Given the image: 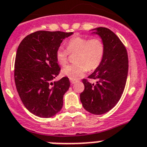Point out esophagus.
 <instances>
[{
  "instance_id": "obj_1",
  "label": "esophagus",
  "mask_w": 147,
  "mask_h": 147,
  "mask_svg": "<svg viewBox=\"0 0 147 147\" xmlns=\"http://www.w3.org/2000/svg\"><path fill=\"white\" fill-rule=\"evenodd\" d=\"M75 82H76V80H70V83H72V84H74Z\"/></svg>"
}]
</instances>
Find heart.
<instances>
[{
    "label": "heart",
    "mask_w": 147,
    "mask_h": 147,
    "mask_svg": "<svg viewBox=\"0 0 147 147\" xmlns=\"http://www.w3.org/2000/svg\"><path fill=\"white\" fill-rule=\"evenodd\" d=\"M67 49L59 46L56 51V59L59 64L64 66L69 60V53L75 54L76 63L65 67L61 71L64 76L76 80L83 76L88 70L97 69L105 57V47L99 38L75 36L67 42Z\"/></svg>",
    "instance_id": "obj_1"
}]
</instances>
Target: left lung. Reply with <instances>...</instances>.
Returning <instances> with one entry per match:
<instances>
[{"mask_svg": "<svg viewBox=\"0 0 147 147\" xmlns=\"http://www.w3.org/2000/svg\"><path fill=\"white\" fill-rule=\"evenodd\" d=\"M92 33L99 35L105 47L101 65L88 78L96 80L90 83L86 79L85 88L80 94V101L86 110L94 115L109 112L118 103L126 84L128 58L125 47L120 38L106 27L94 29Z\"/></svg>", "mask_w": 147, "mask_h": 147, "instance_id": "8db88e82", "label": "left lung"}]
</instances>
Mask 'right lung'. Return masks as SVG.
<instances>
[{"mask_svg":"<svg viewBox=\"0 0 147 147\" xmlns=\"http://www.w3.org/2000/svg\"><path fill=\"white\" fill-rule=\"evenodd\" d=\"M73 32L37 31L26 36L17 49L14 64L16 90L23 105L33 115L49 118L61 109L69 78L52 82L59 74L56 51Z\"/></svg>","mask_w":147,"mask_h":147,"instance_id":"obj_1","label":"right lung"}]
</instances>
